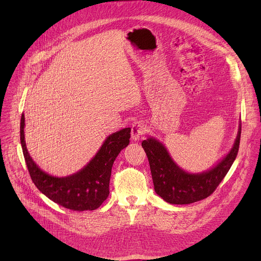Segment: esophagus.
<instances>
[{"mask_svg": "<svg viewBox=\"0 0 261 261\" xmlns=\"http://www.w3.org/2000/svg\"><path fill=\"white\" fill-rule=\"evenodd\" d=\"M145 126L142 123H135L132 126V130H131V137L134 141L139 140L144 134H145Z\"/></svg>", "mask_w": 261, "mask_h": 261, "instance_id": "1", "label": "esophagus"}]
</instances>
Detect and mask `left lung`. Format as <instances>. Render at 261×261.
<instances>
[{"mask_svg":"<svg viewBox=\"0 0 261 261\" xmlns=\"http://www.w3.org/2000/svg\"><path fill=\"white\" fill-rule=\"evenodd\" d=\"M242 125L230 152L215 167L201 173H189L179 168L169 156L165 146L150 137L141 145L150 163L154 189L166 202L189 204L208 197L227 174L234 162L241 140Z\"/></svg>","mask_w":261,"mask_h":261,"instance_id":"8db88e82","label":"left lung"}]
</instances>
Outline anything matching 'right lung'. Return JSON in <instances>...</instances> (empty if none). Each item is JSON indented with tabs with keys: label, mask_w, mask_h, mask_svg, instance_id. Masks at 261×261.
Returning <instances> with one entry per match:
<instances>
[{
	"label": "right lung",
	"mask_w": 261,
	"mask_h": 261,
	"mask_svg": "<svg viewBox=\"0 0 261 261\" xmlns=\"http://www.w3.org/2000/svg\"><path fill=\"white\" fill-rule=\"evenodd\" d=\"M24 116L20 119V143L25 164L35 186L54 202L76 212L98 208L109 195L113 164L129 144L130 128L109 135L95 157L79 172L65 177L53 176L40 169L31 158L24 141Z\"/></svg>",
	"instance_id": "obj_1"
}]
</instances>
